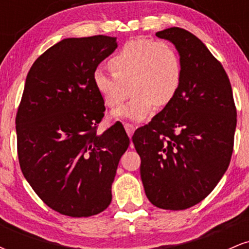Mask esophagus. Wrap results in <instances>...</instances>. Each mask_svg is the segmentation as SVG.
<instances>
[{
  "mask_svg": "<svg viewBox=\"0 0 249 249\" xmlns=\"http://www.w3.org/2000/svg\"><path fill=\"white\" fill-rule=\"evenodd\" d=\"M124 127H125V130H126V133L128 134V137L131 138L134 132V125L130 124V123H124Z\"/></svg>",
  "mask_w": 249,
  "mask_h": 249,
  "instance_id": "esophagus-1",
  "label": "esophagus"
}]
</instances>
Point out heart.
Listing matches in <instances>:
<instances>
[{
  "label": "heart",
  "instance_id": "obj_1",
  "mask_svg": "<svg viewBox=\"0 0 249 249\" xmlns=\"http://www.w3.org/2000/svg\"><path fill=\"white\" fill-rule=\"evenodd\" d=\"M112 73L101 69L93 73L97 92L108 107L126 105L113 112L117 118L142 122L154 107L170 104L178 92L182 77L179 53L172 44L147 38L127 41L108 61Z\"/></svg>",
  "mask_w": 249,
  "mask_h": 249
}]
</instances>
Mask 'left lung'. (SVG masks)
<instances>
[{
	"mask_svg": "<svg viewBox=\"0 0 249 249\" xmlns=\"http://www.w3.org/2000/svg\"><path fill=\"white\" fill-rule=\"evenodd\" d=\"M156 36L178 50L181 84L132 142L147 199L162 210H186L206 198L227 171L236 108L227 73L198 37L177 27Z\"/></svg>",
	"mask_w": 249,
	"mask_h": 249,
	"instance_id": "obj_1",
	"label": "left lung"
}]
</instances>
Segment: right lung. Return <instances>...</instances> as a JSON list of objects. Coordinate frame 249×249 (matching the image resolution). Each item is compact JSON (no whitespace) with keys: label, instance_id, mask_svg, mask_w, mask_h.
Returning <instances> with one entry per match:
<instances>
[{"label":"right lung","instance_id":"obj_1","mask_svg":"<svg viewBox=\"0 0 249 249\" xmlns=\"http://www.w3.org/2000/svg\"><path fill=\"white\" fill-rule=\"evenodd\" d=\"M116 37L65 38L36 59L16 115L24 178L45 205L83 218L107 210L121 157L130 145L122 123L102 134L104 101L93 73L117 48Z\"/></svg>","mask_w":249,"mask_h":249}]
</instances>
